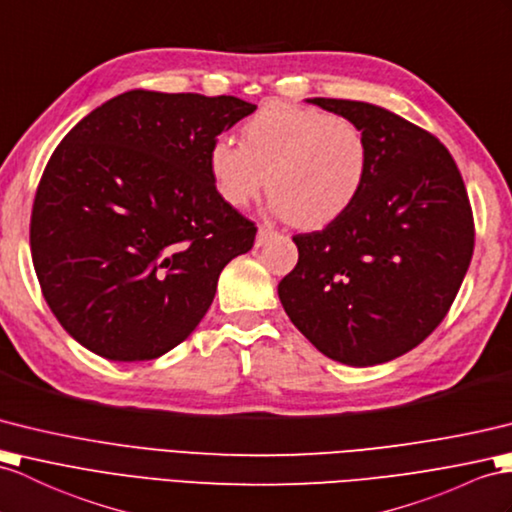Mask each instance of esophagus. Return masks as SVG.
Here are the masks:
<instances>
[{"label":"esophagus","mask_w":512,"mask_h":512,"mask_svg":"<svg viewBox=\"0 0 512 512\" xmlns=\"http://www.w3.org/2000/svg\"><path fill=\"white\" fill-rule=\"evenodd\" d=\"M276 234H278V232L273 230V228L260 226V228H258V234H256V247H263V245H267V243H269Z\"/></svg>","instance_id":"obj_1"}]
</instances>
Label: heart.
Masks as SVG:
<instances>
[{
  "label": "heart",
  "instance_id": "heart-1",
  "mask_svg": "<svg viewBox=\"0 0 512 512\" xmlns=\"http://www.w3.org/2000/svg\"><path fill=\"white\" fill-rule=\"evenodd\" d=\"M243 143L219 136L208 171L219 197L245 208L267 189L271 208L299 228L345 215L369 173V143L356 123L332 112L271 102L243 123Z\"/></svg>",
  "mask_w": 512,
  "mask_h": 512
}]
</instances>
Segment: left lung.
Instances as JSON below:
<instances>
[{"label":"left lung","instance_id":"1","mask_svg":"<svg viewBox=\"0 0 512 512\" xmlns=\"http://www.w3.org/2000/svg\"><path fill=\"white\" fill-rule=\"evenodd\" d=\"M365 132L369 173L345 215L297 234L278 284L293 326L350 367L389 363L439 326L473 254L465 182L447 147L395 112L352 99H306Z\"/></svg>","mask_w":512,"mask_h":512}]
</instances>
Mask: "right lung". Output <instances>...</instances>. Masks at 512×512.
Listing matches in <instances>:
<instances>
[{
    "mask_svg": "<svg viewBox=\"0 0 512 512\" xmlns=\"http://www.w3.org/2000/svg\"><path fill=\"white\" fill-rule=\"evenodd\" d=\"M254 110L232 95L134 89L60 141L34 197L30 245L45 302L86 350L152 360L204 319L219 273L256 236L219 197L208 149Z\"/></svg>",
    "mask_w": 512,
    "mask_h": 512,
    "instance_id": "add662e5",
    "label": "right lung"
}]
</instances>
